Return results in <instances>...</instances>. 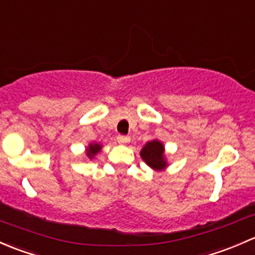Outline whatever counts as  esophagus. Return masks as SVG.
<instances>
[{
	"label": "esophagus",
	"instance_id": "1",
	"mask_svg": "<svg viewBox=\"0 0 255 255\" xmlns=\"http://www.w3.org/2000/svg\"><path fill=\"white\" fill-rule=\"evenodd\" d=\"M117 140H118V142H119V143L130 142V137H128V136H125V135H118Z\"/></svg>",
	"mask_w": 255,
	"mask_h": 255
}]
</instances>
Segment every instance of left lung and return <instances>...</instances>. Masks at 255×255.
<instances>
[{
	"label": "left lung",
	"instance_id": "8db88e82",
	"mask_svg": "<svg viewBox=\"0 0 255 255\" xmlns=\"http://www.w3.org/2000/svg\"><path fill=\"white\" fill-rule=\"evenodd\" d=\"M163 152V145L159 141L154 140L143 146V148L141 149V157L149 167L154 168V169H162L167 166Z\"/></svg>",
	"mask_w": 255,
	"mask_h": 255
}]
</instances>
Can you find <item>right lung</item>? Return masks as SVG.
Instances as JSON below:
<instances>
[{"mask_svg": "<svg viewBox=\"0 0 255 255\" xmlns=\"http://www.w3.org/2000/svg\"><path fill=\"white\" fill-rule=\"evenodd\" d=\"M101 148L102 147L99 143H91L87 148V156L89 158H92V157H94V154H97L99 151H101Z\"/></svg>", "mask_w": 255, "mask_h": 255, "instance_id": "add662e5", "label": "right lung"}]
</instances>
